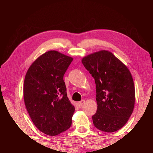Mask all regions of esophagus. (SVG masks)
<instances>
[{
	"instance_id": "esophagus-1",
	"label": "esophagus",
	"mask_w": 153,
	"mask_h": 153,
	"mask_svg": "<svg viewBox=\"0 0 153 153\" xmlns=\"http://www.w3.org/2000/svg\"><path fill=\"white\" fill-rule=\"evenodd\" d=\"M85 103V100H82L81 101H79L77 102V105H78V106H79V107H82V106L84 105Z\"/></svg>"
}]
</instances>
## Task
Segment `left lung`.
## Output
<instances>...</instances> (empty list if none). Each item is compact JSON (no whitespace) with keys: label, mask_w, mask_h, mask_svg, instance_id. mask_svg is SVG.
Here are the masks:
<instances>
[{"label":"left lung","mask_w":153,"mask_h":153,"mask_svg":"<svg viewBox=\"0 0 153 153\" xmlns=\"http://www.w3.org/2000/svg\"><path fill=\"white\" fill-rule=\"evenodd\" d=\"M94 78L97 110L92 116L94 126L105 132L121 129L133 112L135 88L131 73L112 53L101 51L82 59Z\"/></svg>","instance_id":"obj_1"}]
</instances>
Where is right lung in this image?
Instances as JSON below:
<instances>
[{
    "label": "right lung",
    "instance_id": "right-lung-1",
    "mask_svg": "<svg viewBox=\"0 0 153 153\" xmlns=\"http://www.w3.org/2000/svg\"><path fill=\"white\" fill-rule=\"evenodd\" d=\"M72 61L57 51H48L33 62L25 75V107L33 124L46 135H58L71 126L75 108L67 97L63 76Z\"/></svg>",
    "mask_w": 153,
    "mask_h": 153
}]
</instances>
